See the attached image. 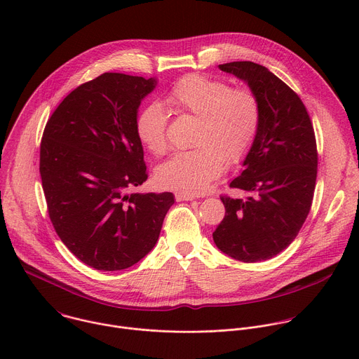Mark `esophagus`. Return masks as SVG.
Returning a JSON list of instances; mask_svg holds the SVG:
<instances>
[{"instance_id":"esophagus-1","label":"esophagus","mask_w":359,"mask_h":359,"mask_svg":"<svg viewBox=\"0 0 359 359\" xmlns=\"http://www.w3.org/2000/svg\"><path fill=\"white\" fill-rule=\"evenodd\" d=\"M194 198H196V196L189 194V193H183V191L176 193V200L177 201H186V200H194Z\"/></svg>"}]
</instances>
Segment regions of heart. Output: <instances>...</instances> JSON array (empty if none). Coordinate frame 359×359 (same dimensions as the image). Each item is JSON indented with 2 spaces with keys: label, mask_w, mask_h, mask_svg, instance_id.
Listing matches in <instances>:
<instances>
[{
  "label": "heart",
  "mask_w": 359,
  "mask_h": 359,
  "mask_svg": "<svg viewBox=\"0 0 359 359\" xmlns=\"http://www.w3.org/2000/svg\"><path fill=\"white\" fill-rule=\"evenodd\" d=\"M166 99L176 111L197 116L191 136L196 146L163 163L156 172L158 182L200 194L220 176L226 159L238 163L251 149L262 123L259 96L250 88H231L216 78L189 74L169 89ZM168 122V111L159 102H150L137 114V137L155 155H165L169 147Z\"/></svg>",
  "instance_id": "1"
}]
</instances>
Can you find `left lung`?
Here are the masks:
<instances>
[{
    "mask_svg": "<svg viewBox=\"0 0 359 359\" xmlns=\"http://www.w3.org/2000/svg\"><path fill=\"white\" fill-rule=\"evenodd\" d=\"M219 68L259 96L262 123L244 170L230 183L247 196L220 197L226 216L213 240L231 259L257 263L285 250L310 213L318 165L316 135L299 96L266 67L237 61Z\"/></svg>",
    "mask_w": 359,
    "mask_h": 359,
    "instance_id": "obj_1",
    "label": "left lung"
}]
</instances>
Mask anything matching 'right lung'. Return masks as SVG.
<instances>
[{"mask_svg": "<svg viewBox=\"0 0 359 359\" xmlns=\"http://www.w3.org/2000/svg\"><path fill=\"white\" fill-rule=\"evenodd\" d=\"M156 83L102 74L61 102L42 135L39 173L49 219L75 257L99 271L142 260L175 203L169 191H135L147 179L137 109Z\"/></svg>", "mask_w": 359, "mask_h": 359, "instance_id": "1", "label": "right lung"}]
</instances>
